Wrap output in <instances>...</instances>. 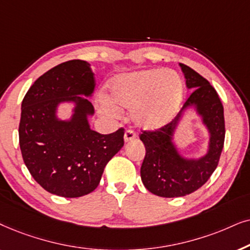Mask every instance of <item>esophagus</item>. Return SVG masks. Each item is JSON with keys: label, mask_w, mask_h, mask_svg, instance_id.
Returning <instances> with one entry per match:
<instances>
[{"label": "esophagus", "mask_w": 250, "mask_h": 250, "mask_svg": "<svg viewBox=\"0 0 250 250\" xmlns=\"http://www.w3.org/2000/svg\"><path fill=\"white\" fill-rule=\"evenodd\" d=\"M123 138H125V143L131 142L136 138V134L132 130H127L125 132V137H123Z\"/></svg>", "instance_id": "obj_1"}]
</instances>
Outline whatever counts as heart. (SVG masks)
Listing matches in <instances>:
<instances>
[{
  "mask_svg": "<svg viewBox=\"0 0 250 250\" xmlns=\"http://www.w3.org/2000/svg\"><path fill=\"white\" fill-rule=\"evenodd\" d=\"M183 98V84L168 69H145L116 76L109 85L107 98L102 99L106 114L119 116L131 112V119L144 130H156L174 118Z\"/></svg>",
  "mask_w": 250,
  "mask_h": 250,
  "instance_id": "obj_1",
  "label": "heart"
}]
</instances>
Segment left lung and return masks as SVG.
I'll use <instances>...</instances> for the list:
<instances>
[{"label": "left lung", "instance_id": "8db88e82", "mask_svg": "<svg viewBox=\"0 0 250 250\" xmlns=\"http://www.w3.org/2000/svg\"><path fill=\"white\" fill-rule=\"evenodd\" d=\"M192 94L178 115L155 131H144L145 158L141 167L142 182L153 194L164 198L184 197L197 191L217 167L225 137L224 108L217 92L207 80L184 64H179ZM193 109L208 130V144L204 156L188 158L174 143V135L185 116Z\"/></svg>", "mask_w": 250, "mask_h": 250}]
</instances>
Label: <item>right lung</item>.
<instances>
[{"label": "right lung", "mask_w": 250, "mask_h": 250, "mask_svg": "<svg viewBox=\"0 0 250 250\" xmlns=\"http://www.w3.org/2000/svg\"><path fill=\"white\" fill-rule=\"evenodd\" d=\"M95 74L88 62H65L33 83L21 103L19 144L32 177L45 191L64 198L89 194L101 182L107 162L122 148L123 129L109 135L92 130L89 99ZM73 106L68 119L59 106Z\"/></svg>", "instance_id": "obj_1"}]
</instances>
